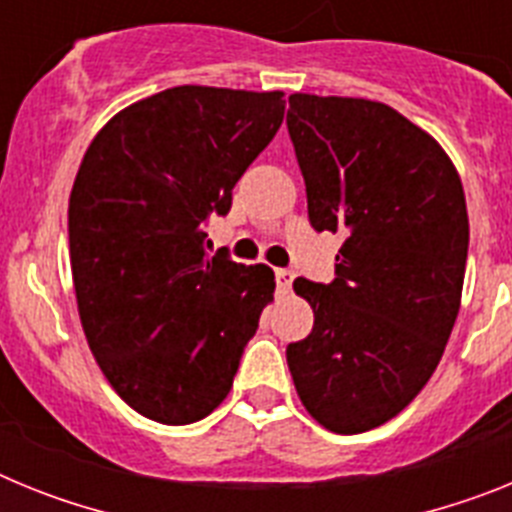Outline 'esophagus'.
Listing matches in <instances>:
<instances>
[{
	"instance_id": "34e87169",
	"label": "esophagus",
	"mask_w": 512,
	"mask_h": 512,
	"mask_svg": "<svg viewBox=\"0 0 512 512\" xmlns=\"http://www.w3.org/2000/svg\"><path fill=\"white\" fill-rule=\"evenodd\" d=\"M292 282H295V271H292V269H277V287H279V292H289Z\"/></svg>"
}]
</instances>
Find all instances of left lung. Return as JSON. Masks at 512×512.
Instances as JSON below:
<instances>
[{
    "instance_id": "left-lung-1",
    "label": "left lung",
    "mask_w": 512,
    "mask_h": 512,
    "mask_svg": "<svg viewBox=\"0 0 512 512\" xmlns=\"http://www.w3.org/2000/svg\"><path fill=\"white\" fill-rule=\"evenodd\" d=\"M287 130L318 233H343L336 279H295L315 312L287 346L307 413L328 431L395 418L436 372L459 315L467 200L431 135L372 99L289 97Z\"/></svg>"
}]
</instances>
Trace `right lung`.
<instances>
[{
  "label": "right lung",
  "instance_id": "obj_1",
  "mask_svg": "<svg viewBox=\"0 0 512 512\" xmlns=\"http://www.w3.org/2000/svg\"><path fill=\"white\" fill-rule=\"evenodd\" d=\"M284 120L282 92L174 87L117 112L69 200L76 302L112 390L164 425L210 415L274 297V271L207 256L210 215Z\"/></svg>",
  "mask_w": 512,
  "mask_h": 512
}]
</instances>
